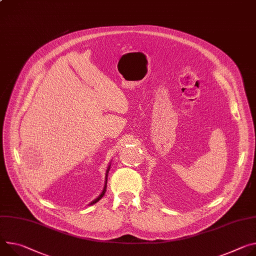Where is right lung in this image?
I'll return each instance as SVG.
<instances>
[{
	"label": "right lung",
	"mask_w": 256,
	"mask_h": 256,
	"mask_svg": "<svg viewBox=\"0 0 256 256\" xmlns=\"http://www.w3.org/2000/svg\"><path fill=\"white\" fill-rule=\"evenodd\" d=\"M110 166H111V162L109 164V166H108V168H107V170H106V174H105V184H104V188H103V190H102V192H101V194L96 198V199H94L92 200L88 205H92V204H95V203H97L103 196H104V194L106 193V188H107V178H108V172H109V170H110Z\"/></svg>",
	"instance_id": "right-lung-1"
}]
</instances>
